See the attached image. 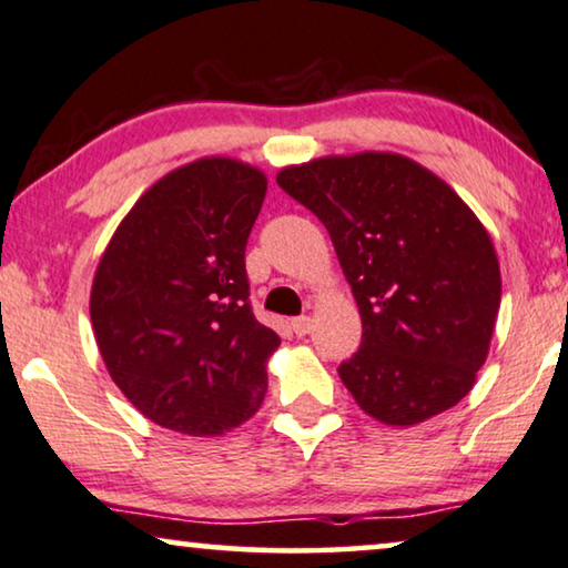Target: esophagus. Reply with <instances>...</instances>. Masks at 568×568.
<instances>
[{
	"label": "esophagus",
	"instance_id": "obj_1",
	"mask_svg": "<svg viewBox=\"0 0 568 568\" xmlns=\"http://www.w3.org/2000/svg\"><path fill=\"white\" fill-rule=\"evenodd\" d=\"M291 326L298 337H306V334L311 332V326H314V322H311V316H298V318H293Z\"/></svg>",
	"mask_w": 568,
	"mask_h": 568
}]
</instances>
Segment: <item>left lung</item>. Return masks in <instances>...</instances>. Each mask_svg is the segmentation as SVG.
<instances>
[{
    "label": "left lung",
    "instance_id": "obj_1",
    "mask_svg": "<svg viewBox=\"0 0 568 568\" xmlns=\"http://www.w3.org/2000/svg\"><path fill=\"white\" fill-rule=\"evenodd\" d=\"M277 185L329 231L363 318L339 365L357 406L388 427L419 425L474 388L501 301L499 257L445 180L396 151L287 164Z\"/></svg>",
    "mask_w": 568,
    "mask_h": 568
}]
</instances>
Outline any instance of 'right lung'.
Segmentation results:
<instances>
[{
    "label": "right lung",
    "mask_w": 568,
    "mask_h": 568,
    "mask_svg": "<svg viewBox=\"0 0 568 568\" xmlns=\"http://www.w3.org/2000/svg\"><path fill=\"white\" fill-rule=\"evenodd\" d=\"M265 193L260 166L195 159L159 178L102 252L94 339L115 386L159 427L219 437L262 406L281 337L246 303L244 250Z\"/></svg>",
    "instance_id": "right-lung-1"
}]
</instances>
